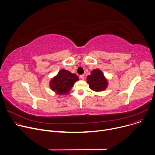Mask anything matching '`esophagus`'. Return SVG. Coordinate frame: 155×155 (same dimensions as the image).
I'll return each mask as SVG.
<instances>
[{"label": "esophagus", "instance_id": "esophagus-1", "mask_svg": "<svg viewBox=\"0 0 155 155\" xmlns=\"http://www.w3.org/2000/svg\"><path fill=\"white\" fill-rule=\"evenodd\" d=\"M79 78H80V79L84 80V78H85V76H84V74H82V75H81V76H79Z\"/></svg>", "mask_w": 155, "mask_h": 155}]
</instances>
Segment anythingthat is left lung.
<instances>
[{
    "mask_svg": "<svg viewBox=\"0 0 155 155\" xmlns=\"http://www.w3.org/2000/svg\"><path fill=\"white\" fill-rule=\"evenodd\" d=\"M87 83L90 89L97 92L105 90L107 86V81L99 69L91 71V74L87 77Z\"/></svg>",
    "mask_w": 155,
    "mask_h": 155,
    "instance_id": "8db88e82",
    "label": "left lung"
}]
</instances>
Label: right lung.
Listing matches in <instances>:
<instances>
[{
	"label": "right lung",
	"mask_w": 155,
	"mask_h": 155,
	"mask_svg": "<svg viewBox=\"0 0 155 155\" xmlns=\"http://www.w3.org/2000/svg\"><path fill=\"white\" fill-rule=\"evenodd\" d=\"M79 78L75 74H72L68 71L62 69L58 75L51 81L50 86L52 90L58 94H67L73 87Z\"/></svg>",
	"instance_id": "1"
}]
</instances>
